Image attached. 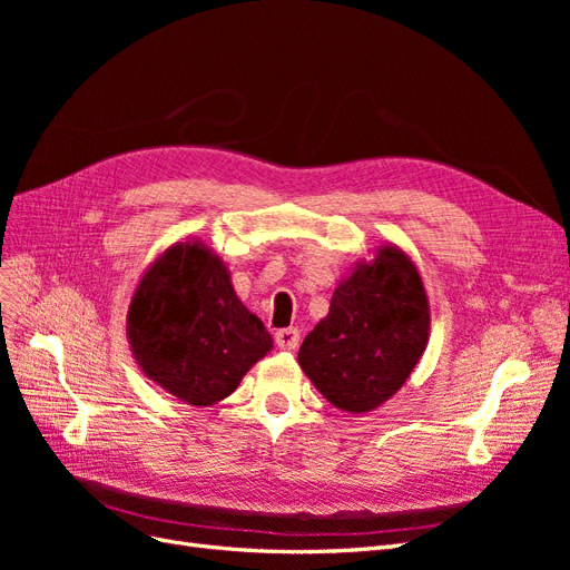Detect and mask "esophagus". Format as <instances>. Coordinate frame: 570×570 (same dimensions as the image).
<instances>
[{
    "label": "esophagus",
    "instance_id": "obj_1",
    "mask_svg": "<svg viewBox=\"0 0 570 570\" xmlns=\"http://www.w3.org/2000/svg\"><path fill=\"white\" fill-rule=\"evenodd\" d=\"M275 344L281 350H297L299 347V331L297 327H283V331L275 333Z\"/></svg>",
    "mask_w": 570,
    "mask_h": 570
}]
</instances>
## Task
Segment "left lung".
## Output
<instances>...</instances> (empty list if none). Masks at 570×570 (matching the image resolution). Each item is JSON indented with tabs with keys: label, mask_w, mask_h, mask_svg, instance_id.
I'll use <instances>...</instances> for the list:
<instances>
[{
	"label": "left lung",
	"mask_w": 570,
	"mask_h": 570,
	"mask_svg": "<svg viewBox=\"0 0 570 570\" xmlns=\"http://www.w3.org/2000/svg\"><path fill=\"white\" fill-rule=\"evenodd\" d=\"M430 337L421 273L396 245L377 247L337 283L331 312L299 347V366L333 406L368 413L402 390Z\"/></svg>",
	"instance_id": "1"
}]
</instances>
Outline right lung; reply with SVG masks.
I'll use <instances>...</instances> for the list:
<instances>
[{
    "label": "right lung",
    "mask_w": 570,
    "mask_h": 570,
    "mask_svg": "<svg viewBox=\"0 0 570 570\" xmlns=\"http://www.w3.org/2000/svg\"><path fill=\"white\" fill-rule=\"evenodd\" d=\"M135 364L189 406L226 400L273 350L262 318L239 302L223 258L202 239H180L142 273L128 306Z\"/></svg>",
    "instance_id": "right-lung-1"
}]
</instances>
